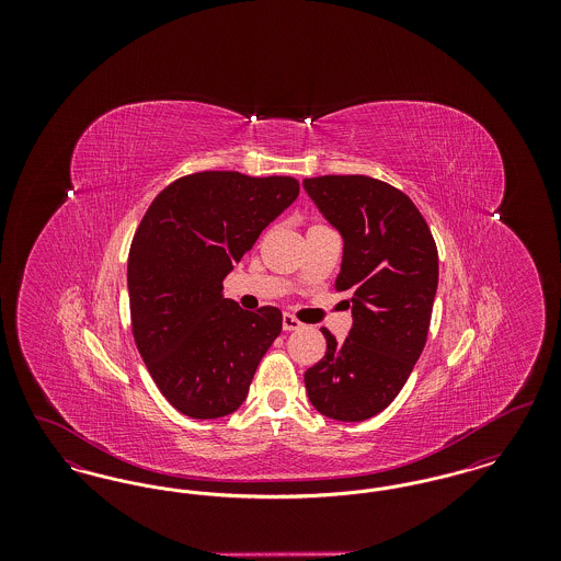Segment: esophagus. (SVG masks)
Returning <instances> with one entry per match:
<instances>
[{"mask_svg":"<svg viewBox=\"0 0 561 561\" xmlns=\"http://www.w3.org/2000/svg\"><path fill=\"white\" fill-rule=\"evenodd\" d=\"M282 325H284V330H286V332H294V330H300V328H302V323L296 320L294 316H290V313H284V318H282Z\"/></svg>","mask_w":561,"mask_h":561,"instance_id":"34e87169","label":"esophagus"}]
</instances>
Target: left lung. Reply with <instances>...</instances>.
I'll list each match as a JSON object with an SVG mask.
<instances>
[{
  "label": "left lung",
  "mask_w": 561,
  "mask_h": 561,
  "mask_svg": "<svg viewBox=\"0 0 561 561\" xmlns=\"http://www.w3.org/2000/svg\"><path fill=\"white\" fill-rule=\"evenodd\" d=\"M302 187L343 238L336 290L353 316L339 343L325 328V355L305 373L313 408L359 423L398 398L427 343L437 293V248L412 199L362 174L305 179Z\"/></svg>",
  "instance_id": "obj_1"
}]
</instances>
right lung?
I'll return each mask as SVG.
<instances>
[{
  "label": "right lung",
  "instance_id": "right-lung-1",
  "mask_svg": "<svg viewBox=\"0 0 561 561\" xmlns=\"http://www.w3.org/2000/svg\"><path fill=\"white\" fill-rule=\"evenodd\" d=\"M293 176L197 172L161 191L134 233L130 318L161 396L191 419H220L248 398L282 332V311H243L222 279L298 197Z\"/></svg>",
  "mask_w": 561,
  "mask_h": 561
}]
</instances>
